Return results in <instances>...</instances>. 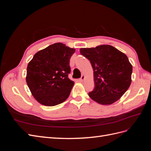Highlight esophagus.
<instances>
[{"label": "esophagus", "mask_w": 151, "mask_h": 151, "mask_svg": "<svg viewBox=\"0 0 151 151\" xmlns=\"http://www.w3.org/2000/svg\"><path fill=\"white\" fill-rule=\"evenodd\" d=\"M84 78H85V77H84V76H82L81 77V78L79 79V81H81V82H83V81H84Z\"/></svg>", "instance_id": "esophagus-1"}]
</instances>
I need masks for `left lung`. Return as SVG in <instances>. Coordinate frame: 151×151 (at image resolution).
<instances>
[{
  "label": "left lung",
  "instance_id": "obj_1",
  "mask_svg": "<svg viewBox=\"0 0 151 151\" xmlns=\"http://www.w3.org/2000/svg\"><path fill=\"white\" fill-rule=\"evenodd\" d=\"M80 53L90 61L95 87L89 97L101 104L116 101L131 84L132 66L125 54L111 45L83 48Z\"/></svg>",
  "mask_w": 151,
  "mask_h": 151
}]
</instances>
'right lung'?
Returning a JSON list of instances; mask_svg holds the SVG:
<instances>
[{
  "label": "right lung",
  "mask_w": 151,
  "mask_h": 151,
  "mask_svg": "<svg viewBox=\"0 0 151 151\" xmlns=\"http://www.w3.org/2000/svg\"><path fill=\"white\" fill-rule=\"evenodd\" d=\"M74 48L54 43L36 53L27 67L26 83L42 104L55 106L65 101L74 82L68 78L70 58Z\"/></svg>",
  "instance_id": "obj_1"
}]
</instances>
